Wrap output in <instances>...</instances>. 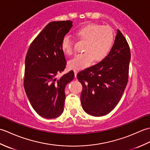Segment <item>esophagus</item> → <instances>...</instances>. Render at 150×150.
I'll return each mask as SVG.
<instances>
[{
    "mask_svg": "<svg viewBox=\"0 0 150 150\" xmlns=\"http://www.w3.org/2000/svg\"><path fill=\"white\" fill-rule=\"evenodd\" d=\"M73 71H74V73H75V77L76 78V77H77V74L78 70L77 69H74Z\"/></svg>",
    "mask_w": 150,
    "mask_h": 150,
    "instance_id": "1",
    "label": "esophagus"
}]
</instances>
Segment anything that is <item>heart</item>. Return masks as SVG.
Instances as JSON below:
<instances>
[{
	"label": "heart",
	"mask_w": 150,
	"mask_h": 150,
	"mask_svg": "<svg viewBox=\"0 0 150 150\" xmlns=\"http://www.w3.org/2000/svg\"><path fill=\"white\" fill-rule=\"evenodd\" d=\"M75 35L84 42L83 52L68 63L69 68L81 69L91 64L92 62H100L109 54L114 42L113 30L109 26L90 23L81 26L75 31ZM64 53L69 56L74 53L73 40L69 35L64 36L61 42Z\"/></svg>",
	"instance_id": "b5f03b06"
}]
</instances>
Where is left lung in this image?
I'll list each match as a JSON object with an SVG mask.
<instances>
[{
  "label": "left lung",
  "mask_w": 150,
  "mask_h": 150,
  "mask_svg": "<svg viewBox=\"0 0 150 150\" xmlns=\"http://www.w3.org/2000/svg\"><path fill=\"white\" fill-rule=\"evenodd\" d=\"M130 59L128 43L117 30L113 46L106 58L77 75L82 86L81 101L85 112L100 117L114 109L128 83Z\"/></svg>",
  "instance_id": "obj_1"
}]
</instances>
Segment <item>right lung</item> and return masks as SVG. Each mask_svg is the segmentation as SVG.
<instances>
[{"label": "right lung", "mask_w": 150, "mask_h": 150, "mask_svg": "<svg viewBox=\"0 0 150 150\" xmlns=\"http://www.w3.org/2000/svg\"><path fill=\"white\" fill-rule=\"evenodd\" d=\"M72 26L70 21L50 22L30 44L25 59V91L35 111L46 119L62 113L65 86L74 78L71 70L57 79L66 66L62 39Z\"/></svg>", "instance_id": "right-lung-1"}]
</instances>
